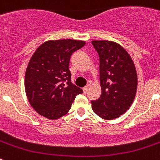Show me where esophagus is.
Masks as SVG:
<instances>
[{
	"label": "esophagus",
	"mask_w": 160,
	"mask_h": 160,
	"mask_svg": "<svg viewBox=\"0 0 160 160\" xmlns=\"http://www.w3.org/2000/svg\"><path fill=\"white\" fill-rule=\"evenodd\" d=\"M88 90H89V87H88V86H87V87H85L84 88H83V91H84L85 94L88 92Z\"/></svg>",
	"instance_id": "34e87169"
}]
</instances>
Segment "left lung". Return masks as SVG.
Here are the masks:
<instances>
[{
  "instance_id": "left-lung-1",
  "label": "left lung",
  "mask_w": 160,
  "mask_h": 160,
  "mask_svg": "<svg viewBox=\"0 0 160 160\" xmlns=\"http://www.w3.org/2000/svg\"><path fill=\"white\" fill-rule=\"evenodd\" d=\"M99 56V98L91 101L92 110L103 119L117 118L135 99L138 85L135 66L122 46L111 41H92Z\"/></svg>"
}]
</instances>
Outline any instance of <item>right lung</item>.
Wrapping results in <instances>:
<instances>
[{"label":"right lung","mask_w":160,"mask_h":160,"mask_svg":"<svg viewBox=\"0 0 160 160\" xmlns=\"http://www.w3.org/2000/svg\"><path fill=\"white\" fill-rule=\"evenodd\" d=\"M85 45L83 41H47L32 54L25 78L30 105L42 116L58 119L70 111L76 96L83 93L71 82L69 70L72 53Z\"/></svg>","instance_id":"add662e5"}]
</instances>
